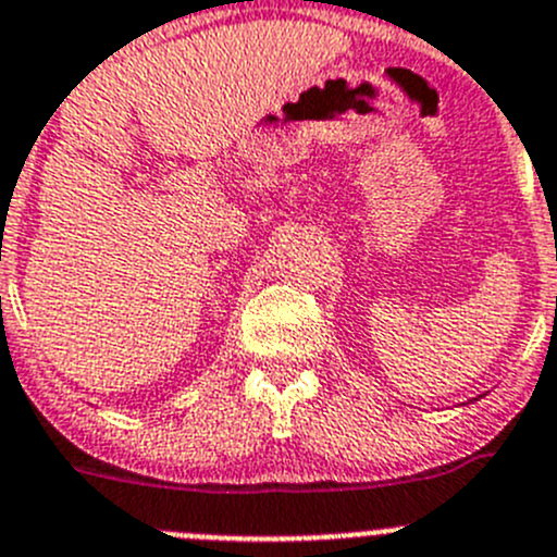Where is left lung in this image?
I'll return each instance as SVG.
<instances>
[{
    "label": "left lung",
    "mask_w": 557,
    "mask_h": 557,
    "mask_svg": "<svg viewBox=\"0 0 557 557\" xmlns=\"http://www.w3.org/2000/svg\"><path fill=\"white\" fill-rule=\"evenodd\" d=\"M475 401H478V398H475Z\"/></svg>",
    "instance_id": "obj_1"
}]
</instances>
